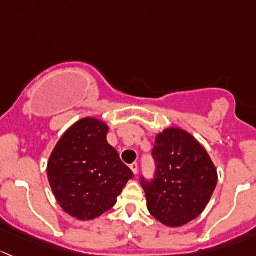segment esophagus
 Instances as JSON below:
<instances>
[{
	"instance_id": "34e87169",
	"label": "esophagus",
	"mask_w": 256,
	"mask_h": 256,
	"mask_svg": "<svg viewBox=\"0 0 256 256\" xmlns=\"http://www.w3.org/2000/svg\"><path fill=\"white\" fill-rule=\"evenodd\" d=\"M129 168H130V170L133 171L134 175H136V174H138V164H136V162H132V164L129 165Z\"/></svg>"
}]
</instances>
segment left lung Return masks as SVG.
Returning a JSON list of instances; mask_svg holds the SVG:
<instances>
[{"mask_svg":"<svg viewBox=\"0 0 256 256\" xmlns=\"http://www.w3.org/2000/svg\"><path fill=\"white\" fill-rule=\"evenodd\" d=\"M152 156L154 176H140L150 214L168 226L198 217L217 185V171L204 148L182 129L168 128L155 138Z\"/></svg>","mask_w":256,"mask_h":256,"instance_id":"8db88e82","label":"left lung"}]
</instances>
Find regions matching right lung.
<instances>
[{
  "mask_svg": "<svg viewBox=\"0 0 256 256\" xmlns=\"http://www.w3.org/2000/svg\"><path fill=\"white\" fill-rule=\"evenodd\" d=\"M102 120L86 117L62 134L49 158L46 174L55 198L78 220H94L112 208L133 172L106 136Z\"/></svg>",
  "mask_w": 256,
  "mask_h": 256,
  "instance_id": "right-lung-1",
  "label": "right lung"
}]
</instances>
